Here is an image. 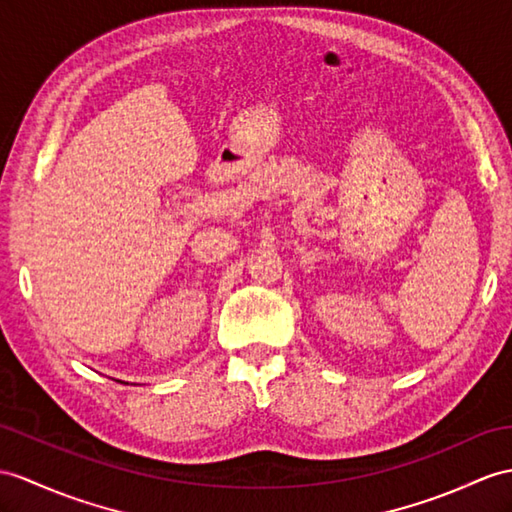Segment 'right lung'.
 Masks as SVG:
<instances>
[{"label":"right lung","instance_id":"obj_1","mask_svg":"<svg viewBox=\"0 0 512 512\" xmlns=\"http://www.w3.org/2000/svg\"><path fill=\"white\" fill-rule=\"evenodd\" d=\"M117 382H121V380H117ZM121 384H126V382H121Z\"/></svg>","mask_w":512,"mask_h":512}]
</instances>
